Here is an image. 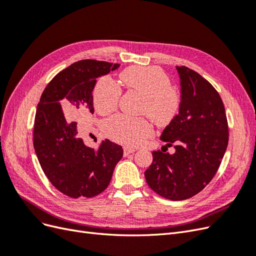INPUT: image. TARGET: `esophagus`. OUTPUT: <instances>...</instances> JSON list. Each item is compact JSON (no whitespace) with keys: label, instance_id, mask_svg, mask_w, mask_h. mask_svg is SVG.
<instances>
[{"label":"esophagus","instance_id":"obj_1","mask_svg":"<svg viewBox=\"0 0 256 256\" xmlns=\"http://www.w3.org/2000/svg\"><path fill=\"white\" fill-rule=\"evenodd\" d=\"M136 152L134 148H131V147H124V154L128 156L129 154H134Z\"/></svg>","mask_w":256,"mask_h":256}]
</instances>
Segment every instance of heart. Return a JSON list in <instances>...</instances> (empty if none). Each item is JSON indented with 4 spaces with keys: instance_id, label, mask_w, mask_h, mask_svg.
<instances>
[{
    "instance_id": "b5f03b06",
    "label": "heart",
    "mask_w": 256,
    "mask_h": 256,
    "mask_svg": "<svg viewBox=\"0 0 256 256\" xmlns=\"http://www.w3.org/2000/svg\"><path fill=\"white\" fill-rule=\"evenodd\" d=\"M126 86L145 96L143 111L150 114L159 126L168 125L178 113L180 96L171 88V80L158 67H129L120 74ZM122 88L111 76L100 78L92 92L96 111L106 115L118 106ZM104 130L112 140L127 146H136L152 136V125L147 118H134L125 114H116L104 122Z\"/></svg>"
}]
</instances>
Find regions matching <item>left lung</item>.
<instances>
[{"label": "left lung", "mask_w": 256, "mask_h": 256, "mask_svg": "<svg viewBox=\"0 0 256 256\" xmlns=\"http://www.w3.org/2000/svg\"><path fill=\"white\" fill-rule=\"evenodd\" d=\"M176 69L180 112L160 136L175 152H152L145 178L159 196L182 200L198 194L216 175L228 147V127L222 99L212 85L188 67Z\"/></svg>", "instance_id": "1"}]
</instances>
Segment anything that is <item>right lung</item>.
<instances>
[{
  "instance_id": "add662e5",
  "label": "right lung",
  "mask_w": 256,
  "mask_h": 256,
  "mask_svg": "<svg viewBox=\"0 0 256 256\" xmlns=\"http://www.w3.org/2000/svg\"><path fill=\"white\" fill-rule=\"evenodd\" d=\"M118 67L95 60L76 62L50 81L37 106L36 156L50 182L69 198H92L104 191L122 157V146L110 140L102 141L97 150L85 145L78 122L70 120L94 113L96 79Z\"/></svg>"
}]
</instances>
